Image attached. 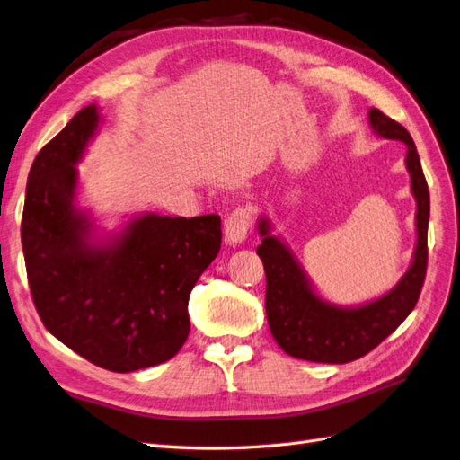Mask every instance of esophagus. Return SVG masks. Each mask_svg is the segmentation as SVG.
Listing matches in <instances>:
<instances>
[{"instance_id":"obj_1","label":"esophagus","mask_w":460,"mask_h":460,"mask_svg":"<svg viewBox=\"0 0 460 460\" xmlns=\"http://www.w3.org/2000/svg\"><path fill=\"white\" fill-rule=\"evenodd\" d=\"M252 226V208L238 207L234 213L225 220V240L230 245L242 243L247 238V232Z\"/></svg>"}]
</instances>
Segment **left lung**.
<instances>
[{"instance_id": "obj_1", "label": "left lung", "mask_w": 460, "mask_h": 460, "mask_svg": "<svg viewBox=\"0 0 460 460\" xmlns=\"http://www.w3.org/2000/svg\"><path fill=\"white\" fill-rule=\"evenodd\" d=\"M369 126L383 139L406 145V170L416 199V247L412 265L396 287L364 305H334L315 292L312 280L297 263L288 245L270 234V220L261 217L257 230L261 245L257 255L267 275L265 309L269 329L280 349L300 359L319 364H346L366 356L411 315L428 267L429 191L421 172L416 145L401 123L381 110H369Z\"/></svg>"}]
</instances>
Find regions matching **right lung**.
I'll list each match as a JSON object with an SVG mask.
<instances>
[{
    "mask_svg": "<svg viewBox=\"0 0 460 460\" xmlns=\"http://www.w3.org/2000/svg\"><path fill=\"white\" fill-rule=\"evenodd\" d=\"M98 123L96 104L84 106L36 155L21 242L44 327L94 366L129 374L166 362L188 339L190 294L220 252V217L145 213L98 238L75 205V164Z\"/></svg>",
    "mask_w": 460,
    "mask_h": 460,
    "instance_id": "obj_1",
    "label": "right lung"
}]
</instances>
